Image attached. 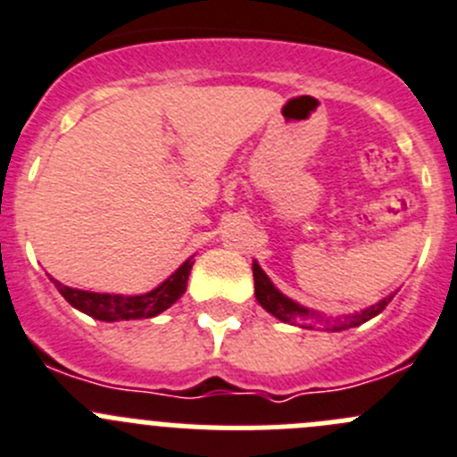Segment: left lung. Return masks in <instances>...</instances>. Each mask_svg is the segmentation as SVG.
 Instances as JSON below:
<instances>
[{
	"instance_id": "1",
	"label": "left lung",
	"mask_w": 457,
	"mask_h": 457,
	"mask_svg": "<svg viewBox=\"0 0 457 457\" xmlns=\"http://www.w3.org/2000/svg\"><path fill=\"white\" fill-rule=\"evenodd\" d=\"M253 272H254V295H257L259 304H262L268 313H272L275 318H279L281 322H291V325H295L300 318H311V315H313L311 311L302 309L300 304H295L293 300H288L287 295H281V293L272 287V281L268 279L266 272L259 268V263H253ZM390 300H392V295L386 297V300H381L378 304L365 309L363 313L352 315V318H347V320H338L336 325H331L329 320H327V325H329L334 331H340V329H347V327L361 325V322H368L370 318H374V315L381 313V311L390 304ZM302 327H306V325H302Z\"/></svg>"
}]
</instances>
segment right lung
Instances as JSON below:
<instances>
[{
    "label": "right lung",
    "instance_id": "obj_1",
    "mask_svg": "<svg viewBox=\"0 0 457 457\" xmlns=\"http://www.w3.org/2000/svg\"><path fill=\"white\" fill-rule=\"evenodd\" d=\"M194 262L187 259L180 268H178L169 279L157 287L155 291L146 293V295L137 297H121V295H108V293H89L79 291V288L62 287L61 281L51 279L55 288L61 291V295L70 302L74 309L83 311V313L92 315L96 320H105V322H114V320H139V318H155L162 311L169 309L173 302L180 300L187 291V281H189V272Z\"/></svg>",
    "mask_w": 457,
    "mask_h": 457
}]
</instances>
